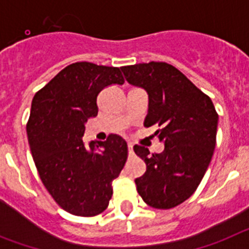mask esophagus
I'll return each mask as SVG.
<instances>
[{
  "label": "esophagus",
  "instance_id": "esophagus-1",
  "mask_svg": "<svg viewBox=\"0 0 249 249\" xmlns=\"http://www.w3.org/2000/svg\"><path fill=\"white\" fill-rule=\"evenodd\" d=\"M127 150H129V155H133V144L127 142Z\"/></svg>",
  "mask_w": 249,
  "mask_h": 249
}]
</instances>
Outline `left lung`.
I'll return each instance as SVG.
<instances>
[{
  "instance_id": "1",
  "label": "left lung",
  "mask_w": 249,
  "mask_h": 249,
  "mask_svg": "<svg viewBox=\"0 0 249 249\" xmlns=\"http://www.w3.org/2000/svg\"><path fill=\"white\" fill-rule=\"evenodd\" d=\"M122 71L127 83L148 92L144 125L159 127L154 134L164 142L160 154L134 146L146 164V172L135 179L138 193L153 208H174L196 192L208 169L218 114L208 95L173 65L151 61L123 66Z\"/></svg>"
}]
</instances>
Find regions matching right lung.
<instances>
[{"mask_svg": "<svg viewBox=\"0 0 249 249\" xmlns=\"http://www.w3.org/2000/svg\"><path fill=\"white\" fill-rule=\"evenodd\" d=\"M112 84H124L119 68L75 62L32 99L26 130L35 165L53 200L70 214L105 211L112 180L126 161V142L116 134L88 146L81 140L88 119L98 115V95Z\"/></svg>", "mask_w": 249, "mask_h": 249, "instance_id": "1", "label": "right lung"}]
</instances>
